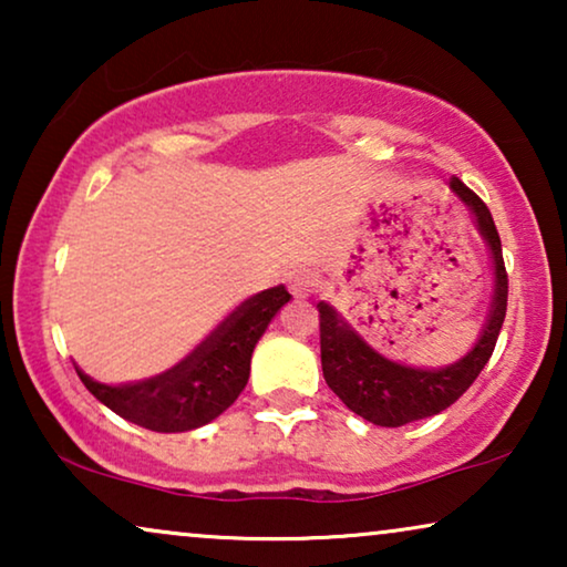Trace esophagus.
<instances>
[{
	"instance_id": "34e87169",
	"label": "esophagus",
	"mask_w": 567,
	"mask_h": 567,
	"mask_svg": "<svg viewBox=\"0 0 567 567\" xmlns=\"http://www.w3.org/2000/svg\"><path fill=\"white\" fill-rule=\"evenodd\" d=\"M286 284H289V291L293 293V297L305 299V297H309V293L315 291V286H317V278H315L312 270L297 268V270H291L289 276H286Z\"/></svg>"
}]
</instances>
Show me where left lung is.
<instances>
[{
    "label": "left lung",
    "instance_id": "1",
    "mask_svg": "<svg viewBox=\"0 0 567 567\" xmlns=\"http://www.w3.org/2000/svg\"><path fill=\"white\" fill-rule=\"evenodd\" d=\"M449 188L464 206L470 208L472 221L485 239L487 252L493 262V297L487 307V317L475 346L462 355L460 361L441 369L408 367V363L392 361L374 351L343 315L328 301H320V351H322V374L324 382L348 410L361 415L363 421L384 425V429H400L413 421L439 415L441 410L454 405L464 392L470 390L485 363L491 361L495 340L506 320L508 305V276L503 266L501 237L495 229L493 216L487 206L464 185L460 177H452Z\"/></svg>",
    "mask_w": 567,
    "mask_h": 567
}]
</instances>
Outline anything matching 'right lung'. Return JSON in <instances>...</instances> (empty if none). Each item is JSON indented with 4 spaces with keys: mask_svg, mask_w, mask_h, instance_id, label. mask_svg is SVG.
Wrapping results in <instances>:
<instances>
[{
    "mask_svg": "<svg viewBox=\"0 0 567 567\" xmlns=\"http://www.w3.org/2000/svg\"><path fill=\"white\" fill-rule=\"evenodd\" d=\"M291 293L274 286L231 309L193 351L162 374L105 384L76 367L82 384L115 415L157 433L200 429L219 417L245 390L255 346Z\"/></svg>",
    "mask_w": 567,
    "mask_h": 567,
    "instance_id": "add662e5",
    "label": "right lung"
}]
</instances>
